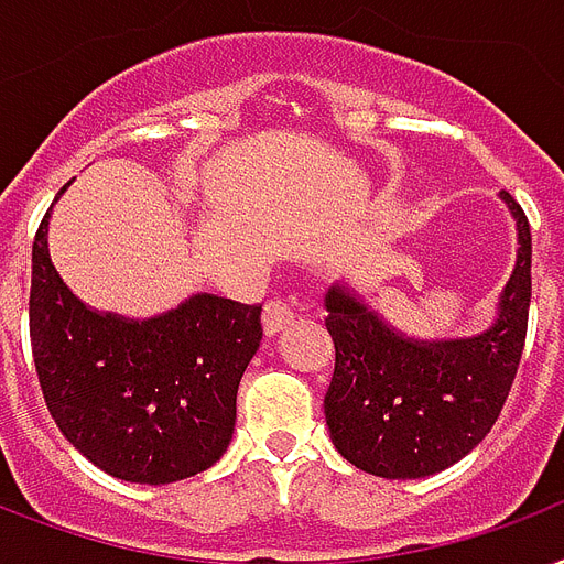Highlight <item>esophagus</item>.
<instances>
[{
	"mask_svg": "<svg viewBox=\"0 0 564 564\" xmlns=\"http://www.w3.org/2000/svg\"><path fill=\"white\" fill-rule=\"evenodd\" d=\"M264 332L268 335H276L288 326V323L294 321V300L291 296H273L264 303Z\"/></svg>",
	"mask_w": 564,
	"mask_h": 564,
	"instance_id": "obj_1",
	"label": "esophagus"
}]
</instances>
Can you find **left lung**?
Here are the masks:
<instances>
[{
	"label": "left lung",
	"mask_w": 564,
	"mask_h": 564,
	"mask_svg": "<svg viewBox=\"0 0 564 564\" xmlns=\"http://www.w3.org/2000/svg\"><path fill=\"white\" fill-rule=\"evenodd\" d=\"M503 199L518 220L521 247L500 317L479 338L414 344L341 285L326 296L335 370L323 412L338 453L365 474H438L468 456L503 412L521 365L532 296L530 220L512 194Z\"/></svg>",
	"instance_id": "obj_1"
}]
</instances>
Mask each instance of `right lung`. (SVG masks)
<instances>
[{"mask_svg": "<svg viewBox=\"0 0 564 564\" xmlns=\"http://www.w3.org/2000/svg\"><path fill=\"white\" fill-rule=\"evenodd\" d=\"M32 243L29 335L43 400L64 438L96 468L164 486L220 459L243 370L259 350L261 305L199 294L155 321L96 314Z\"/></svg>", "mask_w": 564, "mask_h": 564, "instance_id": "right-lung-1", "label": "right lung"}]
</instances>
